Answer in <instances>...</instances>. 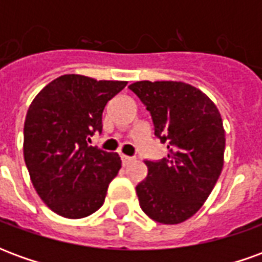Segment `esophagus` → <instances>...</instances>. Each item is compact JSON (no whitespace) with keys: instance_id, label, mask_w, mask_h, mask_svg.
I'll list each match as a JSON object with an SVG mask.
<instances>
[{"instance_id":"34e87169","label":"esophagus","mask_w":262,"mask_h":262,"mask_svg":"<svg viewBox=\"0 0 262 262\" xmlns=\"http://www.w3.org/2000/svg\"><path fill=\"white\" fill-rule=\"evenodd\" d=\"M120 159H122V164L123 165H127V164H130L132 161H133V157H129V156H125V154H122V157H120Z\"/></svg>"}]
</instances>
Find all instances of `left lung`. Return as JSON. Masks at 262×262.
Segmentation results:
<instances>
[{"label":"left lung","mask_w":262,"mask_h":262,"mask_svg":"<svg viewBox=\"0 0 262 262\" xmlns=\"http://www.w3.org/2000/svg\"><path fill=\"white\" fill-rule=\"evenodd\" d=\"M129 88L168 148L165 159L144 161L148 174L136 187L140 208L163 225L182 223L202 208L223 168L226 137L219 109L206 94L181 81H137Z\"/></svg>","instance_id":"left-lung-1"}]
</instances>
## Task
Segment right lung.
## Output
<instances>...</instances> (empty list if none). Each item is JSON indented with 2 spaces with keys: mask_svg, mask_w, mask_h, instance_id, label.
<instances>
[{
  "mask_svg": "<svg viewBox=\"0 0 262 262\" xmlns=\"http://www.w3.org/2000/svg\"><path fill=\"white\" fill-rule=\"evenodd\" d=\"M126 84L66 74L32 101L24 126V157L37 195L54 213L81 219L103 205L122 161L118 153L88 142L102 132L105 105Z\"/></svg>",
  "mask_w": 262,
  "mask_h": 262,
  "instance_id": "add662e5",
  "label": "right lung"
}]
</instances>
